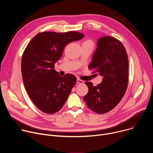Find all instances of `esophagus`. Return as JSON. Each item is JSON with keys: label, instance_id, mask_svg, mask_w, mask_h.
<instances>
[{"label": "esophagus", "instance_id": "obj_1", "mask_svg": "<svg viewBox=\"0 0 153 153\" xmlns=\"http://www.w3.org/2000/svg\"><path fill=\"white\" fill-rule=\"evenodd\" d=\"M77 83H78V84H82V83H83V81L80 80V79H77Z\"/></svg>", "mask_w": 153, "mask_h": 153}]
</instances>
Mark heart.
Listing matches in <instances>:
<instances>
[{
    "instance_id": "obj_1",
    "label": "heart",
    "mask_w": 153,
    "mask_h": 153,
    "mask_svg": "<svg viewBox=\"0 0 153 153\" xmlns=\"http://www.w3.org/2000/svg\"><path fill=\"white\" fill-rule=\"evenodd\" d=\"M83 43H90V44H92L93 45V42L90 40H87L83 42Z\"/></svg>"
}]
</instances>
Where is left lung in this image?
I'll list each match as a JSON object with an SVG mask.
<instances>
[{
    "instance_id": "8db88e82",
    "label": "left lung",
    "mask_w": 153,
    "mask_h": 153,
    "mask_svg": "<svg viewBox=\"0 0 153 153\" xmlns=\"http://www.w3.org/2000/svg\"><path fill=\"white\" fill-rule=\"evenodd\" d=\"M88 67L103 79L97 86H93L91 82H85L88 92L83 99L94 112L107 113L119 103L126 90L129 65L124 46L113 37L99 38Z\"/></svg>"
}]
</instances>
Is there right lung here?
I'll use <instances>...</instances> for the list:
<instances>
[{
  "label": "right lung",
  "instance_id": "right-lung-1",
  "mask_svg": "<svg viewBox=\"0 0 153 153\" xmlns=\"http://www.w3.org/2000/svg\"><path fill=\"white\" fill-rule=\"evenodd\" d=\"M83 37L76 31L42 32L26 47L21 62L23 82L30 97L42 111L54 114L67 101L76 78L71 74L60 76L54 69V64L68 43Z\"/></svg>",
  "mask_w": 153,
  "mask_h": 153
}]
</instances>
